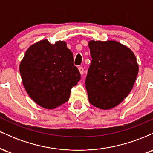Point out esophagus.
Listing matches in <instances>:
<instances>
[{
    "instance_id": "1",
    "label": "esophagus",
    "mask_w": 153,
    "mask_h": 153,
    "mask_svg": "<svg viewBox=\"0 0 153 153\" xmlns=\"http://www.w3.org/2000/svg\"><path fill=\"white\" fill-rule=\"evenodd\" d=\"M78 70H79V71H80V73L81 75H82L83 74V73H84V70H83V68H82V67H79L78 68Z\"/></svg>"
}]
</instances>
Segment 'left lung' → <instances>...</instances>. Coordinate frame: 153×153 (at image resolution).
<instances>
[{
    "mask_svg": "<svg viewBox=\"0 0 153 153\" xmlns=\"http://www.w3.org/2000/svg\"><path fill=\"white\" fill-rule=\"evenodd\" d=\"M92 57L85 79L89 102L101 109L119 105L130 93L139 67L130 49L117 41H90Z\"/></svg>",
    "mask_w": 153,
    "mask_h": 153,
    "instance_id": "left-lung-1",
    "label": "left lung"
}]
</instances>
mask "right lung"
Segmentation results:
<instances>
[{
	"mask_svg": "<svg viewBox=\"0 0 153 153\" xmlns=\"http://www.w3.org/2000/svg\"><path fill=\"white\" fill-rule=\"evenodd\" d=\"M19 70L27 94L47 109L67 102L71 88L80 80V72L73 64V53L63 41L52 45L44 39L31 45Z\"/></svg>",
	"mask_w": 153,
	"mask_h": 153,
	"instance_id": "1",
	"label": "right lung"
}]
</instances>
